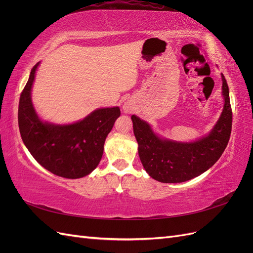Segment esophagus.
<instances>
[{
	"label": "esophagus",
	"mask_w": 253,
	"mask_h": 253,
	"mask_svg": "<svg viewBox=\"0 0 253 253\" xmlns=\"http://www.w3.org/2000/svg\"><path fill=\"white\" fill-rule=\"evenodd\" d=\"M122 109H124L125 113H131L134 110V106L129 102H126L124 105H122Z\"/></svg>",
	"instance_id": "34e87169"
}]
</instances>
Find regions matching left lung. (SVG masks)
Instances as JSON below:
<instances>
[{
    "mask_svg": "<svg viewBox=\"0 0 253 253\" xmlns=\"http://www.w3.org/2000/svg\"><path fill=\"white\" fill-rule=\"evenodd\" d=\"M221 81L223 112L210 133L197 140L181 142L165 138L153 131L147 121L132 115L138 154L144 170L152 178L166 183L183 182L203 174L219 159L232 127L229 87L223 74Z\"/></svg>",
    "mask_w": 253,
    "mask_h": 253,
    "instance_id": "1",
    "label": "left lung"
}]
</instances>
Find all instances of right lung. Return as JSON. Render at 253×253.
<instances>
[{
  "label": "right lung",
  "instance_id": "obj_1",
  "mask_svg": "<svg viewBox=\"0 0 253 253\" xmlns=\"http://www.w3.org/2000/svg\"><path fill=\"white\" fill-rule=\"evenodd\" d=\"M37 63L29 75L19 102V128L30 154L43 168L64 178H81L100 163L106 136L120 116V109H97L70 125L43 121L32 101Z\"/></svg>",
  "mask_w": 253,
  "mask_h": 253
}]
</instances>
